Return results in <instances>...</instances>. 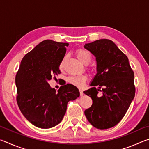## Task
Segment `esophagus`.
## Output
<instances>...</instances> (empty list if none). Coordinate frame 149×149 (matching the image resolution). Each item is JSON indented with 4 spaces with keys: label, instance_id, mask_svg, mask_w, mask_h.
Masks as SVG:
<instances>
[{
    "label": "esophagus",
    "instance_id": "34e87169",
    "mask_svg": "<svg viewBox=\"0 0 149 149\" xmlns=\"http://www.w3.org/2000/svg\"><path fill=\"white\" fill-rule=\"evenodd\" d=\"M79 93H80V95L81 96H83L84 95V92H83V90L82 89H79Z\"/></svg>",
    "mask_w": 149,
    "mask_h": 149
}]
</instances>
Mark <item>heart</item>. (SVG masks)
I'll return each mask as SVG.
<instances>
[{
	"label": "heart",
	"instance_id": "heart-1",
	"mask_svg": "<svg viewBox=\"0 0 149 149\" xmlns=\"http://www.w3.org/2000/svg\"><path fill=\"white\" fill-rule=\"evenodd\" d=\"M76 55L77 58L79 60V61L84 64H87L91 60V55L88 50L83 49H78L76 52ZM65 59V56L63 58L60 64V67H62L63 64ZM87 80V76L85 75H71L68 78V81L70 84L75 85L77 87H82L84 85L85 82Z\"/></svg>",
	"mask_w": 149,
	"mask_h": 149
}]
</instances>
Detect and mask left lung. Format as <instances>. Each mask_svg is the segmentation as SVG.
I'll use <instances>...</instances> for the list:
<instances>
[{"label":"left lung","instance_id":"left-lung-1","mask_svg":"<svg viewBox=\"0 0 149 149\" xmlns=\"http://www.w3.org/2000/svg\"><path fill=\"white\" fill-rule=\"evenodd\" d=\"M84 48L96 57L97 71L90 85L93 87L84 91L93 100L85 115L95 127L108 129L122 120L134 99V73L127 56L111 40H97Z\"/></svg>","mask_w":149,"mask_h":149}]
</instances>
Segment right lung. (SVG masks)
<instances>
[{
    "label": "right lung",
    "mask_w": 149,
    "mask_h": 149,
    "mask_svg": "<svg viewBox=\"0 0 149 149\" xmlns=\"http://www.w3.org/2000/svg\"><path fill=\"white\" fill-rule=\"evenodd\" d=\"M67 42L45 40L25 55L16 75V100L25 118L37 127L49 129L61 122L70 100L79 97L77 88L62 85L56 91L48 81L60 74Z\"/></svg>",
    "instance_id": "1"
}]
</instances>
